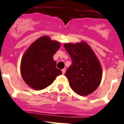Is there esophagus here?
I'll return each instance as SVG.
<instances>
[{"mask_svg": "<svg viewBox=\"0 0 124 124\" xmlns=\"http://www.w3.org/2000/svg\"><path fill=\"white\" fill-rule=\"evenodd\" d=\"M65 72H66V69H62V74H65Z\"/></svg>", "mask_w": 124, "mask_h": 124, "instance_id": "obj_1", "label": "esophagus"}]
</instances>
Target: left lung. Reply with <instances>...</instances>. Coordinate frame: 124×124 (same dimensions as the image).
<instances>
[{"instance_id":"8db88e82","label":"left lung","mask_w":124,"mask_h":124,"mask_svg":"<svg viewBox=\"0 0 124 124\" xmlns=\"http://www.w3.org/2000/svg\"><path fill=\"white\" fill-rule=\"evenodd\" d=\"M72 63L65 73L71 89L80 96H87L98 88L102 76L101 65L86 43L64 45Z\"/></svg>"}]
</instances>
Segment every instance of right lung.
<instances>
[{"mask_svg":"<svg viewBox=\"0 0 124 124\" xmlns=\"http://www.w3.org/2000/svg\"><path fill=\"white\" fill-rule=\"evenodd\" d=\"M60 47L59 42L43 36L30 45L21 61V74L26 84L35 90H42L51 85L62 74L56 68L54 54Z\"/></svg>","mask_w":124,"mask_h":124,"instance_id":"right-lung-1","label":"right lung"}]
</instances>
